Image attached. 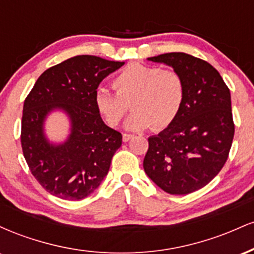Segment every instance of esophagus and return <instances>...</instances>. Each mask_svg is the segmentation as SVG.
Wrapping results in <instances>:
<instances>
[{"label":"esophagus","instance_id":"1","mask_svg":"<svg viewBox=\"0 0 254 254\" xmlns=\"http://www.w3.org/2000/svg\"><path fill=\"white\" fill-rule=\"evenodd\" d=\"M132 137L133 135H131V133H123V142H129Z\"/></svg>","mask_w":254,"mask_h":254}]
</instances>
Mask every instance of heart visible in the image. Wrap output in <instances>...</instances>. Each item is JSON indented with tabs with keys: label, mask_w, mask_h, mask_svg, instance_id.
<instances>
[{
	"label": "heart",
	"mask_w": 254,
	"mask_h": 254,
	"mask_svg": "<svg viewBox=\"0 0 254 254\" xmlns=\"http://www.w3.org/2000/svg\"><path fill=\"white\" fill-rule=\"evenodd\" d=\"M113 87L117 93L95 90V109L105 123L117 127L131 103L133 112L125 122L131 131L165 129L176 121L185 100V82L180 74L160 66L131 63L116 75Z\"/></svg>",
	"instance_id": "1"
}]
</instances>
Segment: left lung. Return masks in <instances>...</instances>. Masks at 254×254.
<instances>
[{"mask_svg":"<svg viewBox=\"0 0 254 254\" xmlns=\"http://www.w3.org/2000/svg\"><path fill=\"white\" fill-rule=\"evenodd\" d=\"M148 61L180 74L185 100L176 121L148 138L144 172L167 193H191L210 183L228 159L234 137L229 88L211 64L191 55L171 52Z\"/></svg>","mask_w":254,"mask_h":254,"instance_id":"obj_1","label":"left lung"}]
</instances>
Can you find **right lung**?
I'll return each instance as SVG.
<instances>
[{
    "label": "right lung",
    "instance_id": "right-lung-1",
    "mask_svg": "<svg viewBox=\"0 0 254 254\" xmlns=\"http://www.w3.org/2000/svg\"><path fill=\"white\" fill-rule=\"evenodd\" d=\"M124 62L81 55L40 75L24 103L21 147L31 173L49 193L80 200L99 188L111 160L122 145V133L101 119L94 105L99 84ZM62 109L71 119V133L60 145L43 132L47 115Z\"/></svg>",
    "mask_w": 254,
    "mask_h": 254
}]
</instances>
